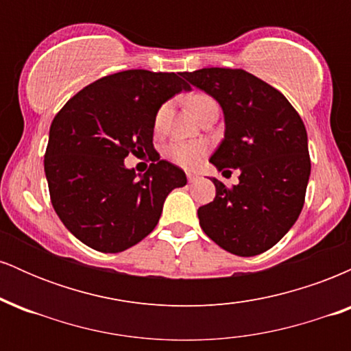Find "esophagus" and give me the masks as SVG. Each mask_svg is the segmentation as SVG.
I'll use <instances>...</instances> for the list:
<instances>
[{
  "instance_id": "obj_1",
  "label": "esophagus",
  "mask_w": 351,
  "mask_h": 351,
  "mask_svg": "<svg viewBox=\"0 0 351 351\" xmlns=\"http://www.w3.org/2000/svg\"><path fill=\"white\" fill-rule=\"evenodd\" d=\"M199 176L195 175V173H188V181L189 183H195V181H198Z\"/></svg>"
}]
</instances>
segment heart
Wrapping results in <instances>:
<instances>
[{"instance_id": "obj_1", "label": "heart", "mask_w": 351, "mask_h": 351, "mask_svg": "<svg viewBox=\"0 0 351 351\" xmlns=\"http://www.w3.org/2000/svg\"><path fill=\"white\" fill-rule=\"evenodd\" d=\"M213 102V99H209L208 95L203 94H196L189 99V108L193 110V114L196 115V112L199 108H203L206 104ZM167 114V106H163L158 110V114L155 117V125L160 127L163 122V117ZM208 152V145L204 142H186V140H176V142L170 143L167 147V156L171 160L173 163L180 165L183 168H195L203 156L206 155Z\"/></svg>"}]
</instances>
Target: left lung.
I'll return each instance as SVG.
<instances>
[{"label":"left lung","instance_id":"obj_1","mask_svg":"<svg viewBox=\"0 0 351 351\" xmlns=\"http://www.w3.org/2000/svg\"><path fill=\"white\" fill-rule=\"evenodd\" d=\"M219 104L224 138L209 158L217 170L239 167V184L213 178L216 198L198 209L219 247L241 257L263 254L287 234L304 208L310 176L307 130L277 88L243 69L183 72Z\"/></svg>","mask_w":351,"mask_h":351}]
</instances>
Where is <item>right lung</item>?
<instances>
[{
  "mask_svg": "<svg viewBox=\"0 0 351 351\" xmlns=\"http://www.w3.org/2000/svg\"><path fill=\"white\" fill-rule=\"evenodd\" d=\"M189 84L175 72L132 69L95 80L54 117L44 171L51 203L80 243L122 252L158 224L171 189L186 184L181 168L153 162L143 175L128 170L130 153H153L160 107Z\"/></svg>",
  "mask_w": 351,
  "mask_h": 351,
  "instance_id": "obj_1",
  "label": "right lung"
}]
</instances>
